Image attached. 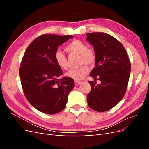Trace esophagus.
I'll return each mask as SVG.
<instances>
[{
  "label": "esophagus",
  "mask_w": 149,
  "mask_h": 149,
  "mask_svg": "<svg viewBox=\"0 0 149 149\" xmlns=\"http://www.w3.org/2000/svg\"><path fill=\"white\" fill-rule=\"evenodd\" d=\"M81 83V81H74V84H75L76 86H78V85L80 84Z\"/></svg>",
  "instance_id": "esophagus-1"
}]
</instances>
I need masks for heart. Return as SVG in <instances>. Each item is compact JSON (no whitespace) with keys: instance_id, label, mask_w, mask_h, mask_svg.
<instances>
[{"instance_id":"heart-1","label":"heart","mask_w":149,"mask_h":149,"mask_svg":"<svg viewBox=\"0 0 149 149\" xmlns=\"http://www.w3.org/2000/svg\"><path fill=\"white\" fill-rule=\"evenodd\" d=\"M65 50L70 55H78L79 65H85L77 68L70 70L66 73L68 78L76 81H80L86 75L89 70L86 66H93L95 64L96 56L93 49L88 48L87 45L79 40H74L66 45ZM54 60L56 65L63 70L68 68L67 58L63 52L58 49L54 54Z\"/></svg>"}]
</instances>
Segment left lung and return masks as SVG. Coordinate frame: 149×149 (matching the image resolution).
Masks as SVG:
<instances>
[{"mask_svg": "<svg viewBox=\"0 0 149 149\" xmlns=\"http://www.w3.org/2000/svg\"><path fill=\"white\" fill-rule=\"evenodd\" d=\"M87 41L93 45L96 53V66L89 81L91 91L87 96L89 107L97 112L112 109L123 100L127 88L130 73V63L127 52L120 42L112 35L102 32L86 34Z\"/></svg>", "mask_w": 149, "mask_h": 149, "instance_id": "left-lung-1", "label": "left lung"}]
</instances>
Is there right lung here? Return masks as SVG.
Wrapping results in <instances>:
<instances>
[{
	"mask_svg": "<svg viewBox=\"0 0 149 149\" xmlns=\"http://www.w3.org/2000/svg\"><path fill=\"white\" fill-rule=\"evenodd\" d=\"M72 37L40 35L29 45L22 58L19 74L24 94L31 106L45 114H55L63 110L74 86L73 79H58L63 71L54 60L58 47Z\"/></svg>",
	"mask_w": 149,
	"mask_h": 149,
	"instance_id": "add662e5",
	"label": "right lung"
}]
</instances>
